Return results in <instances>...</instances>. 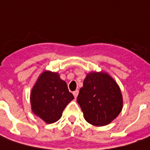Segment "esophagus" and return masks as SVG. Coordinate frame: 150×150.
I'll return each instance as SVG.
<instances>
[{
    "instance_id": "obj_1",
    "label": "esophagus",
    "mask_w": 150,
    "mask_h": 150,
    "mask_svg": "<svg viewBox=\"0 0 150 150\" xmlns=\"http://www.w3.org/2000/svg\"><path fill=\"white\" fill-rule=\"evenodd\" d=\"M78 92H79V91H78V90H76V91H74L73 92V96H74V97H75V98H77V97Z\"/></svg>"
}]
</instances>
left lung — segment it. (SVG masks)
Instances as JSON below:
<instances>
[{
	"instance_id": "obj_1",
	"label": "left lung",
	"mask_w": 150,
	"mask_h": 150,
	"mask_svg": "<svg viewBox=\"0 0 150 150\" xmlns=\"http://www.w3.org/2000/svg\"><path fill=\"white\" fill-rule=\"evenodd\" d=\"M89 123L101 127L115 119L122 108V97L116 81L105 73L87 74L77 98Z\"/></svg>"
}]
</instances>
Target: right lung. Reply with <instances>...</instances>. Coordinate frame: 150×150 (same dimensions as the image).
<instances>
[{
  "instance_id": "add662e5",
  "label": "right lung",
  "mask_w": 150,
  "mask_h": 150,
  "mask_svg": "<svg viewBox=\"0 0 150 150\" xmlns=\"http://www.w3.org/2000/svg\"><path fill=\"white\" fill-rule=\"evenodd\" d=\"M73 98L67 83L57 73L45 71L38 77L30 100L34 113L46 123H53L61 117L64 109Z\"/></svg>"
}]
</instances>
